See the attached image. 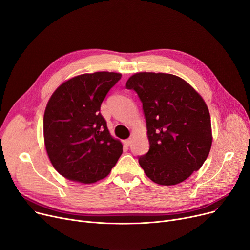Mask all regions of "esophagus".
Returning a JSON list of instances; mask_svg holds the SVG:
<instances>
[{
	"instance_id": "1",
	"label": "esophagus",
	"mask_w": 250,
	"mask_h": 250,
	"mask_svg": "<svg viewBox=\"0 0 250 250\" xmlns=\"http://www.w3.org/2000/svg\"><path fill=\"white\" fill-rule=\"evenodd\" d=\"M132 142H133V140L132 139H127V140H125L124 143H125V145L126 146V147H129L130 145H132Z\"/></svg>"
}]
</instances>
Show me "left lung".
<instances>
[{
  "mask_svg": "<svg viewBox=\"0 0 250 250\" xmlns=\"http://www.w3.org/2000/svg\"><path fill=\"white\" fill-rule=\"evenodd\" d=\"M126 89L143 103L150 149L139 157L157 185L174 186L202 167L212 146V125L202 96L183 79L164 73H137Z\"/></svg>",
  "mask_w": 250,
  "mask_h": 250,
  "instance_id": "obj_1",
  "label": "left lung"
}]
</instances>
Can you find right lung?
<instances>
[{
    "label": "right lung",
    "instance_id": "add662e5",
    "mask_svg": "<svg viewBox=\"0 0 250 250\" xmlns=\"http://www.w3.org/2000/svg\"><path fill=\"white\" fill-rule=\"evenodd\" d=\"M122 74L96 72L74 77L49 98L43 116L48 158L67 179L94 183L106 177L123 153L100 113L108 91Z\"/></svg>",
    "mask_w": 250,
    "mask_h": 250
}]
</instances>
